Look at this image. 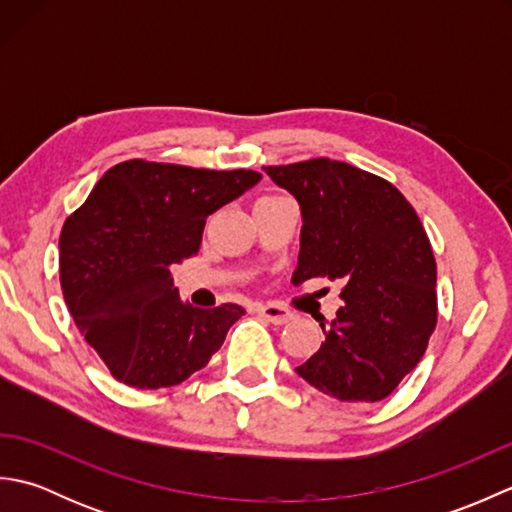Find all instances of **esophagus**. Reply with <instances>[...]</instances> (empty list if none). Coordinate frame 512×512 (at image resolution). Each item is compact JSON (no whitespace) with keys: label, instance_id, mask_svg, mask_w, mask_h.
Wrapping results in <instances>:
<instances>
[{"label":"esophagus","instance_id":"esophagus-1","mask_svg":"<svg viewBox=\"0 0 512 512\" xmlns=\"http://www.w3.org/2000/svg\"><path fill=\"white\" fill-rule=\"evenodd\" d=\"M257 312L262 314V317H266L270 323H275V325H284V323L295 319V314H292L288 308L275 306V303H266V306H259Z\"/></svg>","mask_w":512,"mask_h":512}]
</instances>
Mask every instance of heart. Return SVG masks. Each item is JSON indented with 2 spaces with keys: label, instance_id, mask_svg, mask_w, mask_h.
<instances>
[{
  "label": "heart",
  "instance_id": "obj_1",
  "mask_svg": "<svg viewBox=\"0 0 512 512\" xmlns=\"http://www.w3.org/2000/svg\"><path fill=\"white\" fill-rule=\"evenodd\" d=\"M266 198H277V195H266Z\"/></svg>",
  "mask_w": 512,
  "mask_h": 512
}]
</instances>
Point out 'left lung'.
Here are the masks:
<instances>
[{
	"label": "left lung",
	"instance_id": "left-lung-1",
	"mask_svg": "<svg viewBox=\"0 0 512 512\" xmlns=\"http://www.w3.org/2000/svg\"><path fill=\"white\" fill-rule=\"evenodd\" d=\"M301 204L295 284L341 279L343 308L319 352L297 367L341 402L387 398L438 323L436 257L416 209L394 184L341 160L264 167Z\"/></svg>",
	"mask_w": 512,
	"mask_h": 512
}]
</instances>
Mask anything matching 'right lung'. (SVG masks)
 <instances>
[{"instance_id":"right-lung-1","label":"right lung","mask_w":512,"mask_h":512,"mask_svg":"<svg viewBox=\"0 0 512 512\" xmlns=\"http://www.w3.org/2000/svg\"><path fill=\"white\" fill-rule=\"evenodd\" d=\"M262 180L143 158L118 162L61 228L59 279L76 328L121 383L173 387L220 350L246 312L182 303L171 266L200 250L206 217Z\"/></svg>"}]
</instances>
